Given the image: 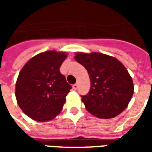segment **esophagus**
Listing matches in <instances>:
<instances>
[{"label": "esophagus", "instance_id": "esophagus-1", "mask_svg": "<svg viewBox=\"0 0 152 152\" xmlns=\"http://www.w3.org/2000/svg\"><path fill=\"white\" fill-rule=\"evenodd\" d=\"M72 87L74 89H77V88H78V85H77V84H75V85H73Z\"/></svg>", "mask_w": 152, "mask_h": 152}]
</instances>
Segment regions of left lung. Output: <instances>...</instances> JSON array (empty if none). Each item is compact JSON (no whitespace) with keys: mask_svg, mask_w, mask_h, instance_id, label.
I'll return each instance as SVG.
<instances>
[{"mask_svg":"<svg viewBox=\"0 0 152 152\" xmlns=\"http://www.w3.org/2000/svg\"><path fill=\"white\" fill-rule=\"evenodd\" d=\"M75 59L86 67L90 89L81 100L94 116L110 119L127 107L134 94V83L127 69L115 58L101 53L78 52Z\"/></svg>","mask_w":152,"mask_h":152,"instance_id":"obj_1","label":"left lung"}]
</instances>
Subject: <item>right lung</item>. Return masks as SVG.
Instances as JSON below:
<instances>
[{"mask_svg":"<svg viewBox=\"0 0 152 152\" xmlns=\"http://www.w3.org/2000/svg\"><path fill=\"white\" fill-rule=\"evenodd\" d=\"M66 53L50 50L28 61L18 74L15 96L19 107L32 120L45 122L59 114L72 86L60 72Z\"/></svg>","mask_w":152,"mask_h":152,"instance_id":"right-lung-1","label":"right lung"}]
</instances>
